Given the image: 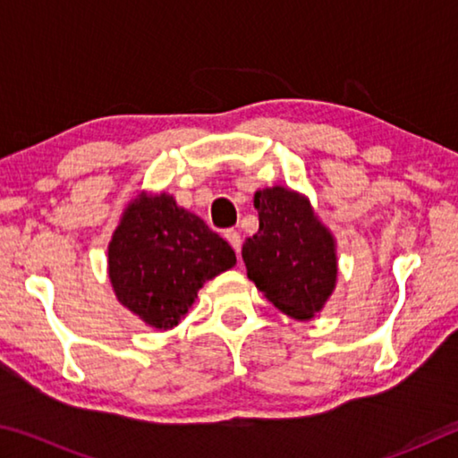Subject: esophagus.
I'll use <instances>...</instances> for the list:
<instances>
[{
	"mask_svg": "<svg viewBox=\"0 0 458 458\" xmlns=\"http://www.w3.org/2000/svg\"><path fill=\"white\" fill-rule=\"evenodd\" d=\"M224 236H226V240H228V242L232 244V248H234L236 254H238L240 248H242V238H240L238 232L236 230H226V232H224Z\"/></svg>",
	"mask_w": 458,
	"mask_h": 458,
	"instance_id": "esophagus-1",
	"label": "esophagus"
}]
</instances>
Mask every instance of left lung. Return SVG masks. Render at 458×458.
I'll use <instances>...</instances> for the list:
<instances>
[{"mask_svg": "<svg viewBox=\"0 0 458 458\" xmlns=\"http://www.w3.org/2000/svg\"><path fill=\"white\" fill-rule=\"evenodd\" d=\"M259 232L242 246L248 278L294 319H311L335 286V244L309 201L284 188L254 193Z\"/></svg>", "mask_w": 458, "mask_h": 458, "instance_id": "left-lung-1", "label": "left lung"}]
</instances>
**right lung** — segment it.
Listing matches in <instances>:
<instances>
[{"instance_id": "1", "label": "right lung", "mask_w": 458, "mask_h": 458, "mask_svg": "<svg viewBox=\"0 0 458 458\" xmlns=\"http://www.w3.org/2000/svg\"><path fill=\"white\" fill-rule=\"evenodd\" d=\"M234 265L226 240L167 193H141L108 244V276L117 299L155 329H172L208 278Z\"/></svg>"}]
</instances>
